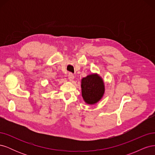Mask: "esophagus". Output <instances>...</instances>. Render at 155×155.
Masks as SVG:
<instances>
[{
    "label": "esophagus",
    "instance_id": "1",
    "mask_svg": "<svg viewBox=\"0 0 155 155\" xmlns=\"http://www.w3.org/2000/svg\"><path fill=\"white\" fill-rule=\"evenodd\" d=\"M68 79H69V80L70 81H72L74 80V74H72V73H69L68 74Z\"/></svg>",
    "mask_w": 155,
    "mask_h": 155
}]
</instances>
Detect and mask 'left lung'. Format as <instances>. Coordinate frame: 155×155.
<instances>
[{
    "instance_id": "obj_1",
    "label": "left lung",
    "mask_w": 155,
    "mask_h": 155,
    "mask_svg": "<svg viewBox=\"0 0 155 155\" xmlns=\"http://www.w3.org/2000/svg\"><path fill=\"white\" fill-rule=\"evenodd\" d=\"M81 95L87 104L94 105L105 93V83L99 74H92L81 79Z\"/></svg>"
}]
</instances>
